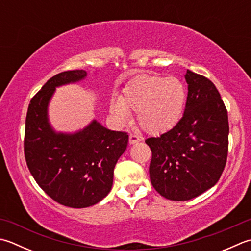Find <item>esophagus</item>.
<instances>
[{
    "label": "esophagus",
    "mask_w": 251,
    "mask_h": 251,
    "mask_svg": "<svg viewBox=\"0 0 251 251\" xmlns=\"http://www.w3.org/2000/svg\"><path fill=\"white\" fill-rule=\"evenodd\" d=\"M138 141H140V138L137 135H134V134H130L129 135V144L130 145H134V144H136V142H138Z\"/></svg>",
    "instance_id": "34e87169"
}]
</instances>
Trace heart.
Instances as JSON below:
<instances>
[{
  "instance_id": "heart-1",
  "label": "heart",
  "mask_w": 251,
  "mask_h": 251,
  "mask_svg": "<svg viewBox=\"0 0 251 251\" xmlns=\"http://www.w3.org/2000/svg\"><path fill=\"white\" fill-rule=\"evenodd\" d=\"M187 92L177 77L140 75L123 89L119 100H113L111 114L124 124L129 111H137V121L146 132L159 135L177 124L185 109Z\"/></svg>"
}]
</instances>
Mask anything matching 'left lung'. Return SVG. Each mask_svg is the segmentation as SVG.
<instances>
[{
    "instance_id": "obj_1",
    "label": "left lung",
    "mask_w": 251,
    "mask_h": 251,
    "mask_svg": "<svg viewBox=\"0 0 251 251\" xmlns=\"http://www.w3.org/2000/svg\"><path fill=\"white\" fill-rule=\"evenodd\" d=\"M184 115L173 128L146 140L151 184L164 198L190 200L218 183L226 164L228 116L214 83L187 70Z\"/></svg>"
}]
</instances>
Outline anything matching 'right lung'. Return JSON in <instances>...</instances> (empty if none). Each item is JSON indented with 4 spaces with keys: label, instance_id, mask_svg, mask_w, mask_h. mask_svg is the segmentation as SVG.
Returning a JSON list of instances; mask_svg holds the SVG:
<instances>
[{
    "label": "right lung",
    "instance_id": "add662e5",
    "mask_svg": "<svg viewBox=\"0 0 251 251\" xmlns=\"http://www.w3.org/2000/svg\"><path fill=\"white\" fill-rule=\"evenodd\" d=\"M86 77L83 70L53 76L32 98L26 116L28 169L44 193L71 208L90 207L110 193L115 164L128 144L126 132L107 129L96 120L74 134L52 128L48 106L55 88Z\"/></svg>",
    "mask_w": 251,
    "mask_h": 251
}]
</instances>
